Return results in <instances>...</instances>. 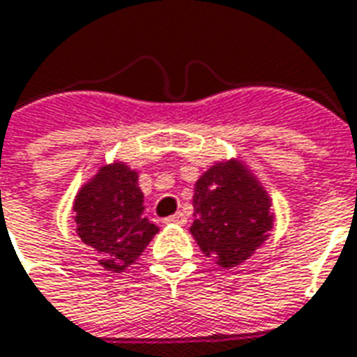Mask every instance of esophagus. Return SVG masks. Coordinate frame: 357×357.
<instances>
[{"instance_id": "34e87169", "label": "esophagus", "mask_w": 357, "mask_h": 357, "mask_svg": "<svg viewBox=\"0 0 357 357\" xmlns=\"http://www.w3.org/2000/svg\"><path fill=\"white\" fill-rule=\"evenodd\" d=\"M186 219H188V217H186V213H183V211H176V213L171 215V217H167L165 223H169V225H184V223H186Z\"/></svg>"}]
</instances>
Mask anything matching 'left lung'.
Returning a JSON list of instances; mask_svg holds the SVG:
<instances>
[{"label": "left lung", "mask_w": 357, "mask_h": 357, "mask_svg": "<svg viewBox=\"0 0 357 357\" xmlns=\"http://www.w3.org/2000/svg\"><path fill=\"white\" fill-rule=\"evenodd\" d=\"M192 236L221 267L244 264L273 229L271 199L236 159L215 163L194 186Z\"/></svg>", "instance_id": "left-lung-1"}]
</instances>
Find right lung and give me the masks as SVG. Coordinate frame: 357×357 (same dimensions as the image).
I'll return each mask as SVG.
<instances>
[{
	"instance_id": "1",
	"label": "right lung",
	"mask_w": 357,
	"mask_h": 357,
	"mask_svg": "<svg viewBox=\"0 0 357 357\" xmlns=\"http://www.w3.org/2000/svg\"><path fill=\"white\" fill-rule=\"evenodd\" d=\"M77 234L107 271L121 273L150 244L158 227L144 217L138 173L125 163L102 167L75 199Z\"/></svg>"
}]
</instances>
